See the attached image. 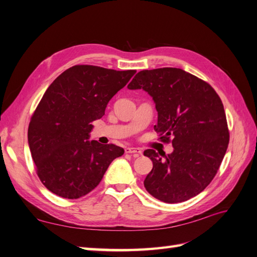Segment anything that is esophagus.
I'll return each instance as SVG.
<instances>
[{
    "instance_id": "1",
    "label": "esophagus",
    "mask_w": 257,
    "mask_h": 257,
    "mask_svg": "<svg viewBox=\"0 0 257 257\" xmlns=\"http://www.w3.org/2000/svg\"><path fill=\"white\" fill-rule=\"evenodd\" d=\"M124 151H125V153L134 154L135 157H139V155L143 154L142 150L138 149V148H130V147H127V148H125V150H124Z\"/></svg>"
}]
</instances>
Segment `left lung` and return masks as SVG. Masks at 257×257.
Here are the masks:
<instances>
[{
  "label": "left lung",
  "mask_w": 257,
  "mask_h": 257,
  "mask_svg": "<svg viewBox=\"0 0 257 257\" xmlns=\"http://www.w3.org/2000/svg\"><path fill=\"white\" fill-rule=\"evenodd\" d=\"M127 88L143 89L152 97L158 111L154 130L174 147L162 157L153 149L144 152L153 163L146 190L167 204L196 196L212 181L228 147L221 98L209 83L176 67L139 72Z\"/></svg>",
  "instance_id": "left-lung-1"
}]
</instances>
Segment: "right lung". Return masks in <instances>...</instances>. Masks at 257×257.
<instances>
[{
	"label": "right lung",
	"instance_id": "obj_1",
	"mask_svg": "<svg viewBox=\"0 0 257 257\" xmlns=\"http://www.w3.org/2000/svg\"><path fill=\"white\" fill-rule=\"evenodd\" d=\"M135 73L75 65L46 90L31 118L28 142L37 175L50 192L67 199L87 195L124 153L115 145L90 142L91 123L102 118L108 102Z\"/></svg>",
	"mask_w": 257,
	"mask_h": 257
}]
</instances>
